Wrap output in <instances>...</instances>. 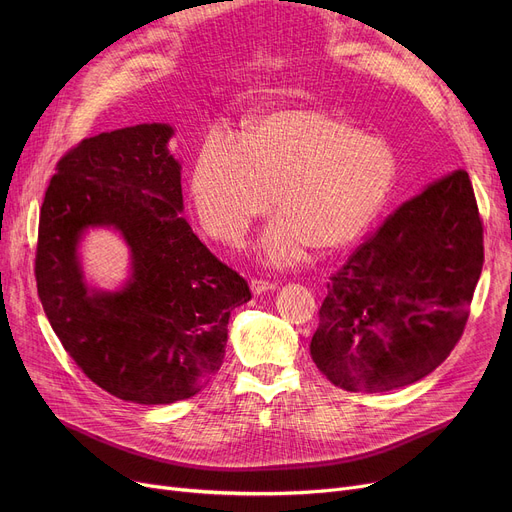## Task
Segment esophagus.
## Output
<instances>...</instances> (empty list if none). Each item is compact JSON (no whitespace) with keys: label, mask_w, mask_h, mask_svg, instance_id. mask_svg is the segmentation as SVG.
<instances>
[{"label":"esophagus","mask_w":512,"mask_h":512,"mask_svg":"<svg viewBox=\"0 0 512 512\" xmlns=\"http://www.w3.org/2000/svg\"><path fill=\"white\" fill-rule=\"evenodd\" d=\"M276 282H270V280H261V278H253L251 280V290L253 294H263V292H270V290H276Z\"/></svg>","instance_id":"obj_1"}]
</instances>
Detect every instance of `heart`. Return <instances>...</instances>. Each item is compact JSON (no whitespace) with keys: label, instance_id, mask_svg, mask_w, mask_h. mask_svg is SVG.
<instances>
[{"label":"heart","instance_id":"1","mask_svg":"<svg viewBox=\"0 0 512 512\" xmlns=\"http://www.w3.org/2000/svg\"><path fill=\"white\" fill-rule=\"evenodd\" d=\"M396 178L392 149L311 107L255 118L242 141L213 132L197 151L191 191L203 228L240 245L255 220L282 211L261 240L274 265L311 247L340 251L378 220ZM277 197H273V193Z\"/></svg>","mask_w":512,"mask_h":512}]
</instances>
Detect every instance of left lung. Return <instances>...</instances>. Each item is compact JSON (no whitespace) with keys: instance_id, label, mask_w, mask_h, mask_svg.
I'll list each match as a JSON object with an SVG mask.
<instances>
[{"instance_id":"1","label":"left lung","mask_w":512,"mask_h":512,"mask_svg":"<svg viewBox=\"0 0 512 512\" xmlns=\"http://www.w3.org/2000/svg\"><path fill=\"white\" fill-rule=\"evenodd\" d=\"M483 267V224L465 170L402 203L328 282L311 357L348 392L432 373L461 340Z\"/></svg>"}]
</instances>
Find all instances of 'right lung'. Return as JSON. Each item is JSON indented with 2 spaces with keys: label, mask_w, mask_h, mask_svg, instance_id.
Segmentation results:
<instances>
[{
  "label": "right lung",
  "mask_w": 512,
  "mask_h": 512,
  "mask_svg": "<svg viewBox=\"0 0 512 512\" xmlns=\"http://www.w3.org/2000/svg\"><path fill=\"white\" fill-rule=\"evenodd\" d=\"M174 128L137 124L80 141L49 180L39 215L37 292L66 353L91 382L137 405L195 396L220 369L247 280L215 257L180 211ZM112 225L133 274L116 293L86 286L77 242Z\"/></svg>",
  "instance_id": "1"
}]
</instances>
